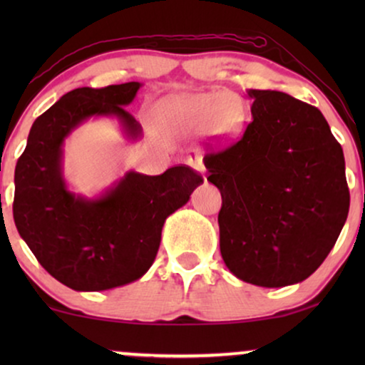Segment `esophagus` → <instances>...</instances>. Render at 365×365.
Returning <instances> with one entry per match:
<instances>
[{"instance_id":"obj_1","label":"esophagus","mask_w":365,"mask_h":365,"mask_svg":"<svg viewBox=\"0 0 365 365\" xmlns=\"http://www.w3.org/2000/svg\"><path fill=\"white\" fill-rule=\"evenodd\" d=\"M187 164H189V166H191V168L196 169V171L201 173L202 178H204V174H206V168H204L202 159H201V156H199L197 153H194V154H191V156L187 158Z\"/></svg>"}]
</instances>
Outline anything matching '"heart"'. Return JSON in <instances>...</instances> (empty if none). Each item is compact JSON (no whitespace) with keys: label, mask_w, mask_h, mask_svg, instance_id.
I'll return each mask as SVG.
<instances>
[{"label":"heart","mask_w":365,"mask_h":365,"mask_svg":"<svg viewBox=\"0 0 365 365\" xmlns=\"http://www.w3.org/2000/svg\"><path fill=\"white\" fill-rule=\"evenodd\" d=\"M156 114L176 131H201L207 126L214 136L231 138L242 126L246 108L236 94L214 91L164 98Z\"/></svg>","instance_id":"heart-1"}]
</instances>
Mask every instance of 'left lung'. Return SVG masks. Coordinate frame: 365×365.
I'll return each mask as SVG.
<instances>
[{"label":"left lung","mask_w":365,"mask_h":365,"mask_svg":"<svg viewBox=\"0 0 365 365\" xmlns=\"http://www.w3.org/2000/svg\"><path fill=\"white\" fill-rule=\"evenodd\" d=\"M247 96L242 138L204 158L222 196L221 256L244 282L291 286L316 272L346 224V161L317 108L281 91Z\"/></svg>","instance_id":"left-lung-1"}]
</instances>
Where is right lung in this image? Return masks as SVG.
<instances>
[{
  "label": "right lung",
  "mask_w": 365,
  "mask_h": 365,
  "mask_svg": "<svg viewBox=\"0 0 365 365\" xmlns=\"http://www.w3.org/2000/svg\"><path fill=\"white\" fill-rule=\"evenodd\" d=\"M141 86L131 81L66 93L33 123L14 169L19 236L74 291H108L143 277L156 259L164 221L202 184L191 168L174 166L159 176L129 171L98 197L68 189L64 139L93 116L116 118L129 139L141 138V124L124 109Z\"/></svg>",
  "instance_id": "1"
}]
</instances>
